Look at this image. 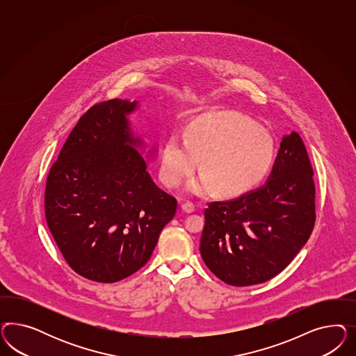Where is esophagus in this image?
<instances>
[{
    "label": "esophagus",
    "instance_id": "obj_1",
    "mask_svg": "<svg viewBox=\"0 0 356 356\" xmlns=\"http://www.w3.org/2000/svg\"><path fill=\"white\" fill-rule=\"evenodd\" d=\"M181 209H183V211H185V213L191 214V213H193L194 210H195V206L192 202H184L183 205H181Z\"/></svg>",
    "mask_w": 356,
    "mask_h": 356
}]
</instances>
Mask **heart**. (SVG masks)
<instances>
[{
	"label": "heart",
	"mask_w": 356,
	"mask_h": 356,
	"mask_svg": "<svg viewBox=\"0 0 356 356\" xmlns=\"http://www.w3.org/2000/svg\"><path fill=\"white\" fill-rule=\"evenodd\" d=\"M186 140L172 136L163 149L161 180L168 188L185 183L202 161V173L188 191L235 195L259 183L274 159V140L264 128L238 113L207 115L185 130Z\"/></svg>",
	"instance_id": "heart-1"
}]
</instances>
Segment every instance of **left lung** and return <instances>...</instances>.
<instances>
[{
  "label": "left lung",
  "mask_w": 356,
  "mask_h": 356,
  "mask_svg": "<svg viewBox=\"0 0 356 356\" xmlns=\"http://www.w3.org/2000/svg\"><path fill=\"white\" fill-rule=\"evenodd\" d=\"M316 189L308 152L292 131L280 142L268 181L235 200L209 202L200 252L227 284L244 287L274 278L312 234Z\"/></svg>",
  "instance_id": "1"
}]
</instances>
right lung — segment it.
Returning <instances> with one entry per match:
<instances>
[{"label":"right lung","instance_id":"obj_1","mask_svg":"<svg viewBox=\"0 0 356 356\" xmlns=\"http://www.w3.org/2000/svg\"><path fill=\"white\" fill-rule=\"evenodd\" d=\"M111 99L83 113L47 176L44 207L65 261L86 280L113 283L151 257L177 201L151 180L127 116Z\"/></svg>","mask_w":356,"mask_h":356}]
</instances>
